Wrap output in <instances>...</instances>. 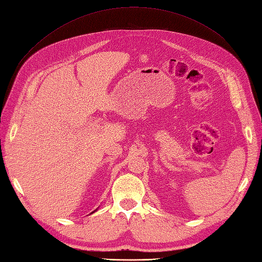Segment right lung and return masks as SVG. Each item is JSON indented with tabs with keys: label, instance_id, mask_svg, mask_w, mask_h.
Instances as JSON below:
<instances>
[{
	"label": "right lung",
	"instance_id": "right-lung-1",
	"mask_svg": "<svg viewBox=\"0 0 262 262\" xmlns=\"http://www.w3.org/2000/svg\"><path fill=\"white\" fill-rule=\"evenodd\" d=\"M96 211H97V209H96V210H95V211H93L92 213H94V212H96ZM92 213H91V214H92Z\"/></svg>",
	"mask_w": 262,
	"mask_h": 262
}]
</instances>
